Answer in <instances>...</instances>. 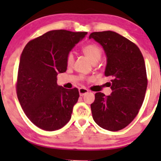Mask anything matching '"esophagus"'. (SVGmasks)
Wrapping results in <instances>:
<instances>
[{
  "label": "esophagus",
  "mask_w": 161,
  "mask_h": 161,
  "mask_svg": "<svg viewBox=\"0 0 161 161\" xmlns=\"http://www.w3.org/2000/svg\"><path fill=\"white\" fill-rule=\"evenodd\" d=\"M79 95H80V96H83L88 93V90L86 89V88H80L79 89Z\"/></svg>",
  "instance_id": "obj_1"
}]
</instances>
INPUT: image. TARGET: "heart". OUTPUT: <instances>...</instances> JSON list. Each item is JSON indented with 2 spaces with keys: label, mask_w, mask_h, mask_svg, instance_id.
<instances>
[{
  "label": "heart",
  "mask_w": 161,
  "mask_h": 161,
  "mask_svg": "<svg viewBox=\"0 0 161 161\" xmlns=\"http://www.w3.org/2000/svg\"><path fill=\"white\" fill-rule=\"evenodd\" d=\"M82 53L91 60L92 63L96 64L101 59L102 55V49L97 44L91 43L85 45L82 48ZM74 61V55L73 52H69L66 57V64L68 66L73 65Z\"/></svg>",
  "instance_id": "heart-1"
}]
</instances>
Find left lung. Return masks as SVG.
I'll return each instance as SVG.
<instances>
[{"label":"left lung","instance_id":"1","mask_svg":"<svg viewBox=\"0 0 161 161\" xmlns=\"http://www.w3.org/2000/svg\"><path fill=\"white\" fill-rule=\"evenodd\" d=\"M102 45L108 57L105 75L111 76L112 93L97 92L91 104L92 117L109 131L124 129L139 112L147 86L144 57L138 46L112 31L90 34Z\"/></svg>","mask_w":161,"mask_h":161}]
</instances>
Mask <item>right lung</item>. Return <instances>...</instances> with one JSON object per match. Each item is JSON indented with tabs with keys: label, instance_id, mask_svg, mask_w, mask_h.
Segmentation results:
<instances>
[{
	"label": "right lung",
	"instance_id": "obj_1",
	"mask_svg": "<svg viewBox=\"0 0 161 161\" xmlns=\"http://www.w3.org/2000/svg\"><path fill=\"white\" fill-rule=\"evenodd\" d=\"M86 32L52 30L31 40L20 57L16 88L20 105L33 124L46 131L64 127L78 101V88L59 86L58 73L66 72V57Z\"/></svg>",
	"mask_w": 161,
	"mask_h": 161
}]
</instances>
